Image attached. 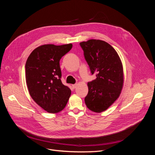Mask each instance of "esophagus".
<instances>
[{
    "instance_id": "34e87169",
    "label": "esophagus",
    "mask_w": 155,
    "mask_h": 155,
    "mask_svg": "<svg viewBox=\"0 0 155 155\" xmlns=\"http://www.w3.org/2000/svg\"><path fill=\"white\" fill-rule=\"evenodd\" d=\"M72 87L73 88H76L77 87V84H74V85H72Z\"/></svg>"
}]
</instances>
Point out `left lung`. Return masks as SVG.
Masks as SVG:
<instances>
[{"mask_svg": "<svg viewBox=\"0 0 155 155\" xmlns=\"http://www.w3.org/2000/svg\"><path fill=\"white\" fill-rule=\"evenodd\" d=\"M92 74L85 102L95 112L105 111L118 99L124 85L123 66L118 53L107 42L90 39L79 43Z\"/></svg>", "mask_w": 155, "mask_h": 155, "instance_id": "1", "label": "left lung"}]
</instances>
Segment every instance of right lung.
<instances>
[{
    "label": "right lung",
    "mask_w": 155,
    "mask_h": 155,
    "mask_svg": "<svg viewBox=\"0 0 155 155\" xmlns=\"http://www.w3.org/2000/svg\"><path fill=\"white\" fill-rule=\"evenodd\" d=\"M72 47V44L41 45L32 51L26 61V81L30 95L49 113L61 111L71 95L70 89L61 80L59 61Z\"/></svg>",
    "instance_id": "1"
}]
</instances>
